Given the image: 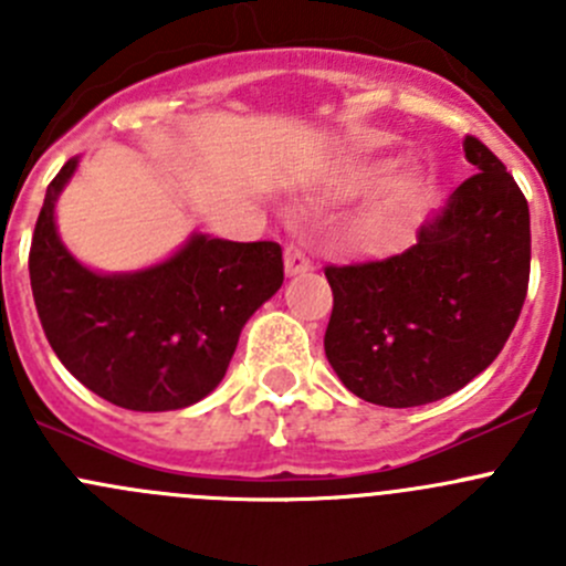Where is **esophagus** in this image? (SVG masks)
Masks as SVG:
<instances>
[{
	"instance_id": "1",
	"label": "esophagus",
	"mask_w": 566,
	"mask_h": 566,
	"mask_svg": "<svg viewBox=\"0 0 566 566\" xmlns=\"http://www.w3.org/2000/svg\"><path fill=\"white\" fill-rule=\"evenodd\" d=\"M310 256H306V251L301 247H295V243H290L287 249H284V271L290 273V276H298V273H306L310 271Z\"/></svg>"
}]
</instances>
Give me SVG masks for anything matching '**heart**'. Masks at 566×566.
Wrapping results in <instances>:
<instances>
[{
	"label": "heart",
	"instance_id": "1",
	"mask_svg": "<svg viewBox=\"0 0 566 566\" xmlns=\"http://www.w3.org/2000/svg\"><path fill=\"white\" fill-rule=\"evenodd\" d=\"M375 177V169H361L350 177L347 188L358 191V188L369 186ZM419 193V180H416L410 172H397L391 177H386L384 186H380L378 199H375V210H373V224L384 227L386 221H391L399 210L408 208L413 202V197Z\"/></svg>",
	"mask_w": 566,
	"mask_h": 566
}]
</instances>
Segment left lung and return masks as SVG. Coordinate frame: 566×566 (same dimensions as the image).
I'll use <instances>...</instances> for the list:
<instances>
[{"mask_svg": "<svg viewBox=\"0 0 566 566\" xmlns=\"http://www.w3.org/2000/svg\"><path fill=\"white\" fill-rule=\"evenodd\" d=\"M473 172L386 260L325 265L334 293L325 356L347 391L386 408L449 397L495 361L528 290V202L476 136Z\"/></svg>", "mask_w": 566, "mask_h": 566, "instance_id": "left-lung-1", "label": "left lung"}]
</instances>
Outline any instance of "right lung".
Returning <instances> with one entry per match:
<instances>
[{
    "label": "right lung",
    "mask_w": 566,
    "mask_h": 566,
    "mask_svg": "<svg viewBox=\"0 0 566 566\" xmlns=\"http://www.w3.org/2000/svg\"><path fill=\"white\" fill-rule=\"evenodd\" d=\"M76 158L45 188L30 249V282L51 350L106 402L177 410L224 378L247 319L282 287V247L191 235L161 265L95 273L62 247L54 205Z\"/></svg>",
    "instance_id": "1"
}]
</instances>
